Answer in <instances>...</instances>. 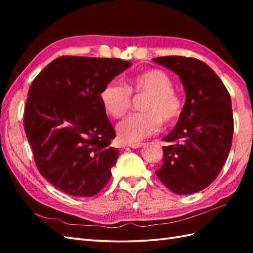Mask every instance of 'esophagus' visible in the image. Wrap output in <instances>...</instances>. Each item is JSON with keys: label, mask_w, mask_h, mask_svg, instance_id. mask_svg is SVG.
Wrapping results in <instances>:
<instances>
[{"label": "esophagus", "mask_w": 253, "mask_h": 253, "mask_svg": "<svg viewBox=\"0 0 253 253\" xmlns=\"http://www.w3.org/2000/svg\"><path fill=\"white\" fill-rule=\"evenodd\" d=\"M143 142H132V143H129V147L130 148H133V149H137V148H140L143 146Z\"/></svg>", "instance_id": "esophagus-1"}]
</instances>
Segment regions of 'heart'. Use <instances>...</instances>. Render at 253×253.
Returning <instances> with one entry per match:
<instances>
[{
	"mask_svg": "<svg viewBox=\"0 0 253 253\" xmlns=\"http://www.w3.org/2000/svg\"><path fill=\"white\" fill-rule=\"evenodd\" d=\"M131 93L147 94V98L141 105L142 113L129 115L117 124L118 138L125 142L154 135L162 122L173 125L184 111V100L174 89L173 78L162 69L152 68L136 75L128 87L115 80L107 83L101 90L100 99L107 114L120 118L130 110Z\"/></svg>",
	"mask_w": 253,
	"mask_h": 253,
	"instance_id": "b5f03b06",
	"label": "heart"
}]
</instances>
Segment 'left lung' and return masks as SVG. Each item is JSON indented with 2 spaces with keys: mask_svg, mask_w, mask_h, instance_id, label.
<instances>
[{
  "mask_svg": "<svg viewBox=\"0 0 253 253\" xmlns=\"http://www.w3.org/2000/svg\"><path fill=\"white\" fill-rule=\"evenodd\" d=\"M153 61L179 76L186 91L184 111L163 140V165L155 174L177 195H191L215 180L233 141L232 100L222 80L200 60L162 56Z\"/></svg>",
  "mask_w": 253,
  "mask_h": 253,
  "instance_id": "1",
  "label": "left lung"
}]
</instances>
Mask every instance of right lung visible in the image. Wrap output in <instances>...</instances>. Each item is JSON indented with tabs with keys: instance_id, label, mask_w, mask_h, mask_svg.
Here are the masks:
<instances>
[{
	"instance_id": "right-lung-1",
	"label": "right lung",
	"mask_w": 253,
	"mask_h": 253,
	"mask_svg": "<svg viewBox=\"0 0 253 253\" xmlns=\"http://www.w3.org/2000/svg\"><path fill=\"white\" fill-rule=\"evenodd\" d=\"M131 65L120 58L61 56L32 82L24 128L40 174L57 189L92 197L109 182L118 149L101 90Z\"/></svg>"
}]
</instances>
